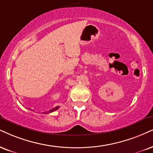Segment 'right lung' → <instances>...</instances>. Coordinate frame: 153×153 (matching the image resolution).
I'll return each instance as SVG.
<instances>
[{"mask_svg": "<svg viewBox=\"0 0 153 153\" xmlns=\"http://www.w3.org/2000/svg\"><path fill=\"white\" fill-rule=\"evenodd\" d=\"M58 109H59V107H56L55 108H53V109H51V110H49V111H47V112H44V114H49V113H51V112H53V111H56V110Z\"/></svg>", "mask_w": 153, "mask_h": 153, "instance_id": "obj_1", "label": "right lung"}]
</instances>
